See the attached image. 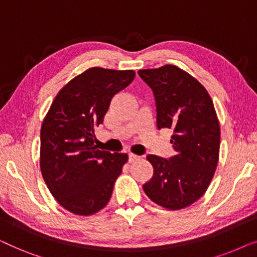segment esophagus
<instances>
[{
    "mask_svg": "<svg viewBox=\"0 0 257 257\" xmlns=\"http://www.w3.org/2000/svg\"><path fill=\"white\" fill-rule=\"evenodd\" d=\"M139 159H140L139 156H136V154H133V153L128 154V163H135V161L139 160Z\"/></svg>",
    "mask_w": 257,
    "mask_h": 257,
    "instance_id": "1",
    "label": "esophagus"
}]
</instances>
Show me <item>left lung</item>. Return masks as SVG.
Returning a JSON list of instances; mask_svg holds the SVG:
<instances>
[{
	"mask_svg": "<svg viewBox=\"0 0 257 257\" xmlns=\"http://www.w3.org/2000/svg\"><path fill=\"white\" fill-rule=\"evenodd\" d=\"M138 73L154 93L157 127L173 131L175 151L170 159L147 156L153 177L144 192L164 208H186L205 194L219 161L220 124L213 100L201 83L175 65Z\"/></svg>",
	"mask_w": 257,
	"mask_h": 257,
	"instance_id": "obj_1",
	"label": "left lung"
}]
</instances>
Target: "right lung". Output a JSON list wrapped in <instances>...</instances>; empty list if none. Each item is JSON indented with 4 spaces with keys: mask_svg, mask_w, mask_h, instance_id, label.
<instances>
[{
    "mask_svg": "<svg viewBox=\"0 0 257 257\" xmlns=\"http://www.w3.org/2000/svg\"><path fill=\"white\" fill-rule=\"evenodd\" d=\"M135 76L133 70L87 69L61 89L42 122V177L59 205L76 215H92L107 205L128 159L98 150L94 127Z\"/></svg>",
    "mask_w": 257,
    "mask_h": 257,
    "instance_id": "add662e5",
    "label": "right lung"
}]
</instances>
